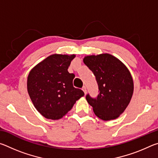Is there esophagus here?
Masks as SVG:
<instances>
[{
    "label": "esophagus",
    "mask_w": 158,
    "mask_h": 158,
    "mask_svg": "<svg viewBox=\"0 0 158 158\" xmlns=\"http://www.w3.org/2000/svg\"><path fill=\"white\" fill-rule=\"evenodd\" d=\"M82 90H83V91L84 92V93H85V95L86 94V92H87V90H86V87L85 86H83V88H82Z\"/></svg>",
    "instance_id": "34e87169"
}]
</instances>
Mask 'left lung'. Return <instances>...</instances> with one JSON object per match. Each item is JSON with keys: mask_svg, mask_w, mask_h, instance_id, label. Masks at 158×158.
Here are the masks:
<instances>
[{"mask_svg": "<svg viewBox=\"0 0 158 158\" xmlns=\"http://www.w3.org/2000/svg\"><path fill=\"white\" fill-rule=\"evenodd\" d=\"M84 63L95 77L99 94L85 98L95 114L104 121L116 119L125 111L132 98V77L121 61L109 53L88 56Z\"/></svg>", "mask_w": 158, "mask_h": 158, "instance_id": "1", "label": "left lung"}]
</instances>
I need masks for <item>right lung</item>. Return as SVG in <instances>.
<instances>
[{"label":"right lung","instance_id":"right-lung-1","mask_svg":"<svg viewBox=\"0 0 158 158\" xmlns=\"http://www.w3.org/2000/svg\"><path fill=\"white\" fill-rule=\"evenodd\" d=\"M75 55L53 54L31 69L27 89L35 107L48 119L58 120L84 95L73 86L75 75L68 69Z\"/></svg>","mask_w":158,"mask_h":158}]
</instances>
